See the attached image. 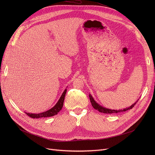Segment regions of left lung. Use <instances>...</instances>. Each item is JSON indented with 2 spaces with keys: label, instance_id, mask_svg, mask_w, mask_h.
<instances>
[{
  "label": "left lung",
  "instance_id": "1",
  "mask_svg": "<svg viewBox=\"0 0 155 155\" xmlns=\"http://www.w3.org/2000/svg\"><path fill=\"white\" fill-rule=\"evenodd\" d=\"M89 97H90V100H91V104H92V107L97 110H99L100 112H102V113H104V114H112V113H118V112H124V111H126L127 110H130L134 106V105L136 104V102H137V101L139 99H137V101L134 102L133 104H132L131 106H129L128 107H126V108H124L123 109H119V110H114V109H108V108H106V107H104L103 106H102V105H101L100 104H99L98 103H97L95 100L93 98V97L92 96V95L91 94H89Z\"/></svg>",
  "mask_w": 155,
  "mask_h": 155
}]
</instances>
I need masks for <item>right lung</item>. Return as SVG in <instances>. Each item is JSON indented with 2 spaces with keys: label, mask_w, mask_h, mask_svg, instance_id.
<instances>
[{
  "label": "right lung",
  "mask_w": 155,
  "mask_h": 155,
  "mask_svg": "<svg viewBox=\"0 0 155 155\" xmlns=\"http://www.w3.org/2000/svg\"><path fill=\"white\" fill-rule=\"evenodd\" d=\"M67 93V88L64 89L63 94H61V97L58 101L54 105V106L45 112H41L38 114H32V113H27L25 112L27 115H28L29 117L32 118H40V117H51L54 115H56L62 109L63 105V102L64 99L65 94Z\"/></svg>",
  "instance_id": "right-lung-1"
}]
</instances>
